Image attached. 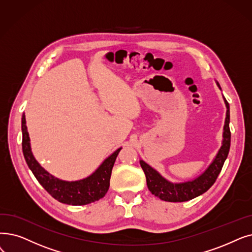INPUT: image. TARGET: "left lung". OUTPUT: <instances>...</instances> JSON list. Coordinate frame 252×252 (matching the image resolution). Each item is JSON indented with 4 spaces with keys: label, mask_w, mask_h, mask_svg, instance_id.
Instances as JSON below:
<instances>
[{
    "label": "left lung",
    "mask_w": 252,
    "mask_h": 252,
    "mask_svg": "<svg viewBox=\"0 0 252 252\" xmlns=\"http://www.w3.org/2000/svg\"><path fill=\"white\" fill-rule=\"evenodd\" d=\"M220 89V85L218 84ZM221 90V89H220ZM226 106V117L223 127V141L222 146L218 151L217 156L208 169L191 181L183 183H171L143 160H140V165L143 169L148 189L152 194L166 202H187L199 196L209 189L220 175L223 163L227 158L229 146H231V130H229V105L224 99Z\"/></svg>",
    "instance_id": "obj_1"
}]
</instances>
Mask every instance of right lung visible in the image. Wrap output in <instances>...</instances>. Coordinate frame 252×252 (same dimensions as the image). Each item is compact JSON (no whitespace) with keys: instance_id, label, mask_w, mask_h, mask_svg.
<instances>
[{"instance_id":"right-lung-1","label":"right lung","mask_w":252,"mask_h":252,"mask_svg":"<svg viewBox=\"0 0 252 252\" xmlns=\"http://www.w3.org/2000/svg\"><path fill=\"white\" fill-rule=\"evenodd\" d=\"M21 130H23V152L28 166L39 183L52 198L63 204L82 206L100 200L106 194L110 185L112 168L122 148H118L110 157L107 158L90 177L79 181H63L46 172L32 157L25 114L21 118Z\"/></svg>"}]
</instances>
